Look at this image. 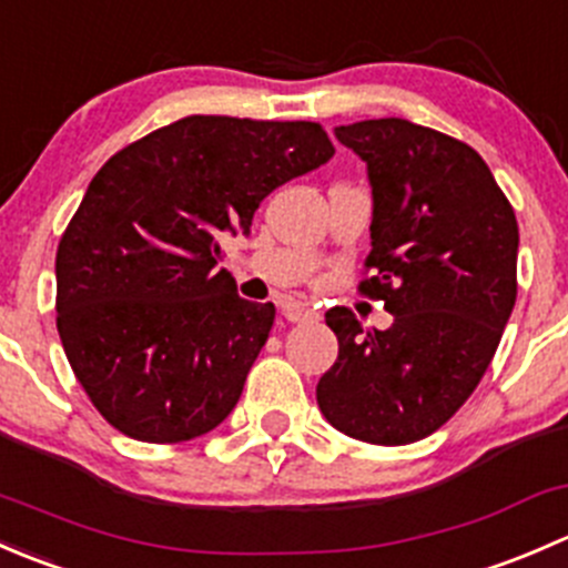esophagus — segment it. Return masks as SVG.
<instances>
[{"instance_id": "obj_1", "label": "esophagus", "mask_w": 568, "mask_h": 568, "mask_svg": "<svg viewBox=\"0 0 568 568\" xmlns=\"http://www.w3.org/2000/svg\"><path fill=\"white\" fill-rule=\"evenodd\" d=\"M283 316L291 321V324H316L318 311H313L311 305H302V302H288L283 307Z\"/></svg>"}]
</instances>
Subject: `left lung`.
Listing matches in <instances>:
<instances>
[{
    "label": "left lung",
    "mask_w": 568,
    "mask_h": 568,
    "mask_svg": "<svg viewBox=\"0 0 568 568\" xmlns=\"http://www.w3.org/2000/svg\"><path fill=\"white\" fill-rule=\"evenodd\" d=\"M368 164L374 220L368 280L390 329L365 332L346 307L326 311L337 359L316 398L337 432L409 445L459 412L478 387L517 302L519 227L484 159L404 118L337 125Z\"/></svg>",
    "instance_id": "8db88e82"
}]
</instances>
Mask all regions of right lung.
<instances>
[{"mask_svg": "<svg viewBox=\"0 0 568 568\" xmlns=\"http://www.w3.org/2000/svg\"><path fill=\"white\" fill-rule=\"evenodd\" d=\"M332 153L307 120L189 114L95 173L57 247V332L109 426L170 445L231 415L274 305L236 294L220 242Z\"/></svg>", "mask_w": 568, "mask_h": 568, "instance_id": "right-lung-1", "label": "right lung"}]
</instances>
